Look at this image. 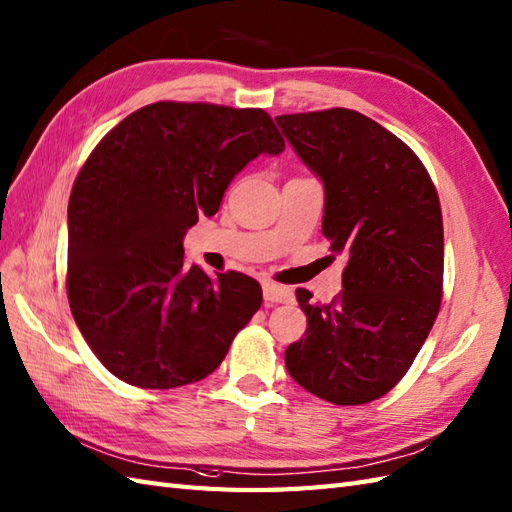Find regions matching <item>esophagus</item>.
Returning <instances> with one entry per match:
<instances>
[{
    "instance_id": "obj_1",
    "label": "esophagus",
    "mask_w": 512,
    "mask_h": 512,
    "mask_svg": "<svg viewBox=\"0 0 512 512\" xmlns=\"http://www.w3.org/2000/svg\"><path fill=\"white\" fill-rule=\"evenodd\" d=\"M261 288H264V301H266L268 305L292 301V290L285 288V285H277V283H272V281H264V283H261Z\"/></svg>"
}]
</instances>
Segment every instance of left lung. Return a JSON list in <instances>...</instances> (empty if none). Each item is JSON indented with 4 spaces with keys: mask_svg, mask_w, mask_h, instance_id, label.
<instances>
[{
    "mask_svg": "<svg viewBox=\"0 0 512 512\" xmlns=\"http://www.w3.org/2000/svg\"><path fill=\"white\" fill-rule=\"evenodd\" d=\"M277 124L325 185L329 257H347L331 303L296 290L307 329L285 366L312 395L362 406L401 382L441 310V200L417 154L371 117L325 109Z\"/></svg>",
    "mask_w": 512,
    "mask_h": 512,
    "instance_id": "obj_1",
    "label": "left lung"
}]
</instances>
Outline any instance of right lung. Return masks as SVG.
Segmentation results:
<instances>
[{"label": "right lung", "mask_w": 512, "mask_h": 512, "mask_svg": "<svg viewBox=\"0 0 512 512\" xmlns=\"http://www.w3.org/2000/svg\"><path fill=\"white\" fill-rule=\"evenodd\" d=\"M283 148L264 109L170 100L130 113L93 148L69 196L67 299L122 382H200L259 310L253 277L187 266L183 235L218 211L248 161Z\"/></svg>", "instance_id": "obj_1"}]
</instances>
